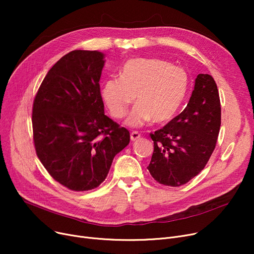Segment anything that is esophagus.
<instances>
[{"mask_svg": "<svg viewBox=\"0 0 254 254\" xmlns=\"http://www.w3.org/2000/svg\"><path fill=\"white\" fill-rule=\"evenodd\" d=\"M140 137H141V134H140L139 131H137V130H132V131L130 132V140H131V141H136V140H138Z\"/></svg>", "mask_w": 254, "mask_h": 254, "instance_id": "34e87169", "label": "esophagus"}]
</instances>
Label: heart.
I'll use <instances>...</instances> for the list:
<instances>
[{
	"label": "heart",
	"mask_w": 254,
	"mask_h": 254,
	"mask_svg": "<svg viewBox=\"0 0 254 254\" xmlns=\"http://www.w3.org/2000/svg\"><path fill=\"white\" fill-rule=\"evenodd\" d=\"M188 88V74L182 68L158 59H135L125 64L119 78L107 80L102 97L116 119L127 115L137 98L127 119V126L137 127L152 119L156 124L170 122L182 106Z\"/></svg>",
	"instance_id": "1"
}]
</instances>
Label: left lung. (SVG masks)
<instances>
[{
  "instance_id": "left-lung-1",
  "label": "left lung",
  "mask_w": 254,
  "mask_h": 254,
  "mask_svg": "<svg viewBox=\"0 0 254 254\" xmlns=\"http://www.w3.org/2000/svg\"><path fill=\"white\" fill-rule=\"evenodd\" d=\"M220 125L215 80L211 75L198 74L186 108L150 134L154 150L147 169L154 180L176 188L199 174L215 149Z\"/></svg>"
}]
</instances>
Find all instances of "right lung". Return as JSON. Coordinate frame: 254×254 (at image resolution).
<instances>
[{
	"mask_svg": "<svg viewBox=\"0 0 254 254\" xmlns=\"http://www.w3.org/2000/svg\"><path fill=\"white\" fill-rule=\"evenodd\" d=\"M100 51L73 50L48 71L33 104L37 156L50 176L74 191L98 188L129 131L104 112Z\"/></svg>",
	"mask_w": 254,
	"mask_h": 254,
	"instance_id": "obj_1",
	"label": "right lung"
}]
</instances>
